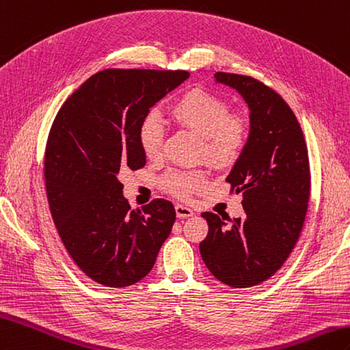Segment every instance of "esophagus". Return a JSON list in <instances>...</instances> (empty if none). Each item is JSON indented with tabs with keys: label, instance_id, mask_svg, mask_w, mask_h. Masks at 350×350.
Segmentation results:
<instances>
[{
	"label": "esophagus",
	"instance_id": "esophagus-1",
	"mask_svg": "<svg viewBox=\"0 0 350 350\" xmlns=\"http://www.w3.org/2000/svg\"><path fill=\"white\" fill-rule=\"evenodd\" d=\"M176 215L177 217H189L193 215V210L182 204H176Z\"/></svg>",
	"mask_w": 350,
	"mask_h": 350
}]
</instances>
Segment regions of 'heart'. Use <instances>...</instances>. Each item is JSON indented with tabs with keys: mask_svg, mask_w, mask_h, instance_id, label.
Masks as SVG:
<instances>
[{
	"mask_svg": "<svg viewBox=\"0 0 350 350\" xmlns=\"http://www.w3.org/2000/svg\"><path fill=\"white\" fill-rule=\"evenodd\" d=\"M170 116L177 125L201 135V152L215 165L231 164L241 155L247 143L249 126L245 118L231 115L225 100L202 89H192L182 95L170 107ZM137 138L146 158L159 157L162 128L153 113L142 119ZM207 183L206 170L170 172L162 178V186L178 198H189L193 192L206 188Z\"/></svg>",
	"mask_w": 350,
	"mask_h": 350,
	"instance_id": "b5f03b06",
	"label": "heart"
}]
</instances>
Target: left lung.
<instances>
[{"label": "left lung", "instance_id": "1", "mask_svg": "<svg viewBox=\"0 0 350 350\" xmlns=\"http://www.w3.org/2000/svg\"><path fill=\"white\" fill-rule=\"evenodd\" d=\"M217 83L234 88L250 110V131L226 182L243 192L237 219L204 212L207 237L200 254L215 278L231 288L270 279L301 234L310 197L308 153L298 120L282 96L259 80L217 71Z\"/></svg>", "mask_w": 350, "mask_h": 350}]
</instances>
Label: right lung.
<instances>
[{
    "instance_id": "right-lung-1",
    "label": "right lung",
    "mask_w": 350,
    "mask_h": 350,
    "mask_svg": "<svg viewBox=\"0 0 350 350\" xmlns=\"http://www.w3.org/2000/svg\"><path fill=\"white\" fill-rule=\"evenodd\" d=\"M188 77L183 70H104L70 95L53 120L44 153L51 215L72 261L100 285L140 282L172 232V202L155 198L131 208L118 176L146 165L138 125Z\"/></svg>"
}]
</instances>
